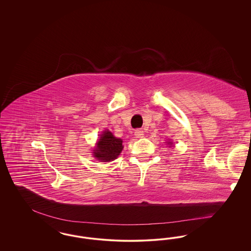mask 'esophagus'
Masks as SVG:
<instances>
[{"label": "esophagus", "mask_w": 251, "mask_h": 251, "mask_svg": "<svg viewBox=\"0 0 251 251\" xmlns=\"http://www.w3.org/2000/svg\"><path fill=\"white\" fill-rule=\"evenodd\" d=\"M134 135H135L136 138H142L144 136L143 130H141V129L135 130V131H134Z\"/></svg>", "instance_id": "esophagus-1"}]
</instances>
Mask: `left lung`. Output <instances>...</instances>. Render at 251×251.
<instances>
[{
	"mask_svg": "<svg viewBox=\"0 0 251 251\" xmlns=\"http://www.w3.org/2000/svg\"><path fill=\"white\" fill-rule=\"evenodd\" d=\"M167 145H169V147H172L174 144L172 143L171 141H169V142H167Z\"/></svg>",
	"mask_w": 251,
	"mask_h": 251,
	"instance_id": "left-lung-1",
	"label": "left lung"
}]
</instances>
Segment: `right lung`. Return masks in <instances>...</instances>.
Listing matches in <instances>:
<instances>
[{
	"mask_svg": "<svg viewBox=\"0 0 251 251\" xmlns=\"http://www.w3.org/2000/svg\"><path fill=\"white\" fill-rule=\"evenodd\" d=\"M122 142V139L117 138L111 131L105 130L96 144L97 147L93 151V155L100 162L114 161L123 150Z\"/></svg>",
	"mask_w": 251,
	"mask_h": 251,
	"instance_id": "1",
	"label": "right lung"
}]
</instances>
